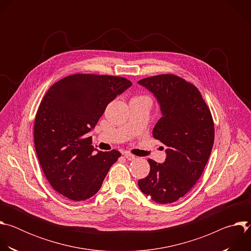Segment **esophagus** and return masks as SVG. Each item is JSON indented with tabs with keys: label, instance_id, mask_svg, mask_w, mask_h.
<instances>
[{
	"label": "esophagus",
	"instance_id": "34e87169",
	"mask_svg": "<svg viewBox=\"0 0 251 251\" xmlns=\"http://www.w3.org/2000/svg\"><path fill=\"white\" fill-rule=\"evenodd\" d=\"M124 157H125L127 160H129V161H133V160L136 159V157L133 156V155L130 154V153H125V154H124Z\"/></svg>",
	"mask_w": 251,
	"mask_h": 251
}]
</instances>
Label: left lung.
I'll list each match as a JSON object with an SVG mask.
<instances>
[{"mask_svg": "<svg viewBox=\"0 0 251 251\" xmlns=\"http://www.w3.org/2000/svg\"><path fill=\"white\" fill-rule=\"evenodd\" d=\"M138 83L159 103L162 117L152 134L167 146L165 162L149 159L150 173L138 186L154 201L171 203L184 197L203 172L214 140L212 117L198 88L181 77L161 75Z\"/></svg>", "mask_w": 251, "mask_h": 251, "instance_id": "left-lung-1", "label": "left lung"}]
</instances>
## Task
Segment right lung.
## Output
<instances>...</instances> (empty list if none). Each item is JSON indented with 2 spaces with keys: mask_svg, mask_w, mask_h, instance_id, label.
<instances>
[{
  "mask_svg": "<svg viewBox=\"0 0 251 251\" xmlns=\"http://www.w3.org/2000/svg\"><path fill=\"white\" fill-rule=\"evenodd\" d=\"M132 85L123 77L74 75L54 83L35 115L33 138L50 186L73 201H85L101 188L120 153L91 146V132L107 105Z\"/></svg>",
  "mask_w": 251,
  "mask_h": 251,
  "instance_id": "add662e5",
  "label": "right lung"
}]
</instances>
